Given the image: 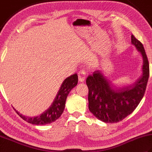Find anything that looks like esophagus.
I'll return each mask as SVG.
<instances>
[{
  "label": "esophagus",
  "instance_id": "obj_1",
  "mask_svg": "<svg viewBox=\"0 0 152 152\" xmlns=\"http://www.w3.org/2000/svg\"><path fill=\"white\" fill-rule=\"evenodd\" d=\"M78 80L80 82H84L86 77V72L84 70H80L78 72Z\"/></svg>",
  "mask_w": 152,
  "mask_h": 152
}]
</instances>
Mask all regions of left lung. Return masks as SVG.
Segmentation results:
<instances>
[{"label": "left lung", "instance_id": "left-lung-1", "mask_svg": "<svg viewBox=\"0 0 152 152\" xmlns=\"http://www.w3.org/2000/svg\"><path fill=\"white\" fill-rule=\"evenodd\" d=\"M131 42L142 57L141 76L133 84L117 88L99 70L86 79L89 110L99 120L117 123L131 114L144 96L150 76L149 62L142 44L131 35Z\"/></svg>", "mask_w": 152, "mask_h": 152}]
</instances>
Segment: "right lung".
<instances>
[{"instance_id":"obj_1","label":"right lung","mask_w":152,"mask_h":152,"mask_svg":"<svg viewBox=\"0 0 152 152\" xmlns=\"http://www.w3.org/2000/svg\"><path fill=\"white\" fill-rule=\"evenodd\" d=\"M78 80L77 74H74L64 80L50 108L39 115L32 118L27 117L14 110L23 119L32 124L46 125L54 122L63 114L67 96L71 89L77 85Z\"/></svg>"}]
</instances>
